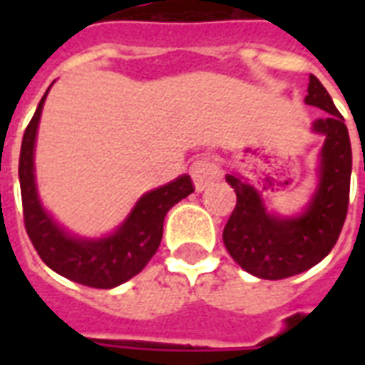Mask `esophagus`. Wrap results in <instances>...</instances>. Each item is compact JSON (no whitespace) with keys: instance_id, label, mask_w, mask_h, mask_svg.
<instances>
[{"instance_id":"34e87169","label":"esophagus","mask_w":365,"mask_h":365,"mask_svg":"<svg viewBox=\"0 0 365 365\" xmlns=\"http://www.w3.org/2000/svg\"><path fill=\"white\" fill-rule=\"evenodd\" d=\"M189 172H191V178H193L197 191H205L212 182H216L217 178H220V166L212 159H208V157L195 160Z\"/></svg>"}]
</instances>
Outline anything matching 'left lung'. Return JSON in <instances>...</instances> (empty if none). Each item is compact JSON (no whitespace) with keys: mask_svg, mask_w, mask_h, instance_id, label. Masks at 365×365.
Returning a JSON list of instances; mask_svg holds the SVG:
<instances>
[{"mask_svg":"<svg viewBox=\"0 0 365 365\" xmlns=\"http://www.w3.org/2000/svg\"><path fill=\"white\" fill-rule=\"evenodd\" d=\"M305 102L328 111L312 123L326 136L320 151L318 187L307 210L295 217L269 214L261 195L237 174L225 180L237 193V206L223 229V244L244 271L265 280H280L311 269L339 239L349 210L352 149L345 119L317 77H309Z\"/></svg>","mask_w":365,"mask_h":365,"instance_id":"obj_1","label":"left lung"}]
</instances>
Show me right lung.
<instances>
[{"label":"right lung","instance_id":"right-lung-1","mask_svg":"<svg viewBox=\"0 0 365 365\" xmlns=\"http://www.w3.org/2000/svg\"><path fill=\"white\" fill-rule=\"evenodd\" d=\"M47 93L37 106L30 125L26 126L20 148L19 180L26 233L39 257L54 272L88 288H115L148 265L163 239L166 212L193 193L195 185L185 174L145 193L121 227L110 237L88 240L68 235L41 206L34 174L37 125Z\"/></svg>","mask_w":365,"mask_h":365}]
</instances>
